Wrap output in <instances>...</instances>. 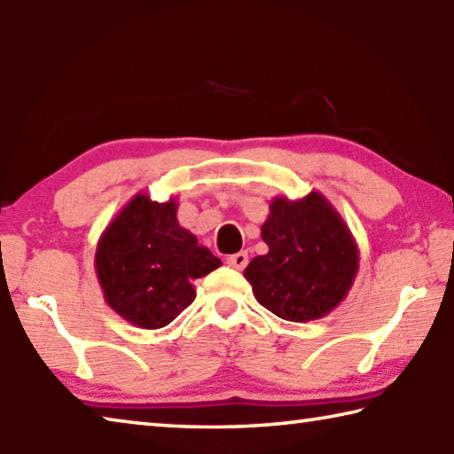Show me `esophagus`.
<instances>
[{
	"mask_svg": "<svg viewBox=\"0 0 454 454\" xmlns=\"http://www.w3.org/2000/svg\"><path fill=\"white\" fill-rule=\"evenodd\" d=\"M247 263H249V255L245 251H239V253H235V255L227 257V265L233 269H239V271L247 267Z\"/></svg>",
	"mask_w": 454,
	"mask_h": 454,
	"instance_id": "esophagus-1",
	"label": "esophagus"
}]
</instances>
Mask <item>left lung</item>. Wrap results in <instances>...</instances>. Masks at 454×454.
I'll use <instances>...</instances> for the list:
<instances>
[{"instance_id":"8db88e82","label":"left lung","mask_w":454,"mask_h":454,"mask_svg":"<svg viewBox=\"0 0 454 454\" xmlns=\"http://www.w3.org/2000/svg\"><path fill=\"white\" fill-rule=\"evenodd\" d=\"M269 253L251 261L245 279L255 299L285 321L307 323L343 303L359 271V247L329 199L275 197L261 225Z\"/></svg>"}]
</instances>
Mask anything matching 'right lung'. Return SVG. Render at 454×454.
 <instances>
[{"instance_id": "1", "label": "right lung", "mask_w": 454, "mask_h": 454, "mask_svg": "<svg viewBox=\"0 0 454 454\" xmlns=\"http://www.w3.org/2000/svg\"><path fill=\"white\" fill-rule=\"evenodd\" d=\"M221 267L177 221V199L137 193L106 227L95 273L106 303L139 329H161L193 303V281Z\"/></svg>"}]
</instances>
